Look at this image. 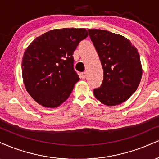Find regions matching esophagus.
<instances>
[{
	"mask_svg": "<svg viewBox=\"0 0 159 159\" xmlns=\"http://www.w3.org/2000/svg\"><path fill=\"white\" fill-rule=\"evenodd\" d=\"M86 76H87V73H86L85 72H82V73L81 74V78H82V79H84V78H86Z\"/></svg>",
	"mask_w": 159,
	"mask_h": 159,
	"instance_id": "34e87169",
	"label": "esophagus"
}]
</instances>
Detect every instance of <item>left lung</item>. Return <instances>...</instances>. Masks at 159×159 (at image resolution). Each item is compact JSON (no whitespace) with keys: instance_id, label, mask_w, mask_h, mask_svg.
Masks as SVG:
<instances>
[{"instance_id":"1","label":"left lung","mask_w":159,"mask_h":159,"mask_svg":"<svg viewBox=\"0 0 159 159\" xmlns=\"http://www.w3.org/2000/svg\"><path fill=\"white\" fill-rule=\"evenodd\" d=\"M88 32L104 70L101 87L93 90L95 97L107 106L121 104L141 81L142 68L137 49L124 36L97 29Z\"/></svg>"}]
</instances>
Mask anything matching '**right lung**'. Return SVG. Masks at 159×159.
<instances>
[{
  "label": "right lung",
  "mask_w": 159,
  "mask_h": 159,
  "mask_svg": "<svg viewBox=\"0 0 159 159\" xmlns=\"http://www.w3.org/2000/svg\"><path fill=\"white\" fill-rule=\"evenodd\" d=\"M88 36L85 29L53 30L36 38L25 50L23 80L36 102L57 107L71 94L79 76L74 70V51Z\"/></svg>",
  "instance_id": "add662e5"
}]
</instances>
